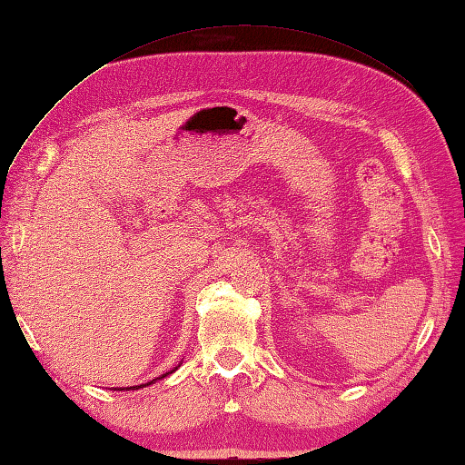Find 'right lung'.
Masks as SVG:
<instances>
[{"label": "right lung", "instance_id": "right-lung-1", "mask_svg": "<svg viewBox=\"0 0 465 465\" xmlns=\"http://www.w3.org/2000/svg\"><path fill=\"white\" fill-rule=\"evenodd\" d=\"M175 370H177V368H173V370H170V371H165L163 375H160V378H155V380H162V378H165V375H170V373H173ZM155 380H152V381H147L145 385H152V383H155ZM140 388H143V385H130V388H124V390L127 391V390H140ZM120 390H122V388H120Z\"/></svg>", "mask_w": 465, "mask_h": 465}]
</instances>
